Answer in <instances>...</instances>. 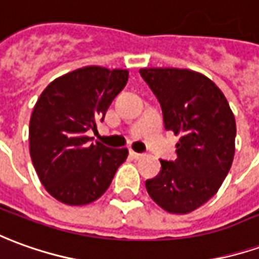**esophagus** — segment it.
<instances>
[{
  "mask_svg": "<svg viewBox=\"0 0 259 259\" xmlns=\"http://www.w3.org/2000/svg\"><path fill=\"white\" fill-rule=\"evenodd\" d=\"M130 157H132V158H135V160H140V158H142L143 157V154H140V153H136V151H133V150H130Z\"/></svg>",
  "mask_w": 259,
  "mask_h": 259,
  "instance_id": "34e87169",
  "label": "esophagus"
}]
</instances>
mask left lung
Here are the masks:
<instances>
[{
	"mask_svg": "<svg viewBox=\"0 0 259 259\" xmlns=\"http://www.w3.org/2000/svg\"><path fill=\"white\" fill-rule=\"evenodd\" d=\"M140 75L161 105L164 127L180 135L177 158L160 160L146 181L148 195L164 210L185 214L214 196L234 158L236 119L219 87L186 68H142Z\"/></svg>",
	"mask_w": 259,
	"mask_h": 259,
	"instance_id": "1",
	"label": "left lung"
}]
</instances>
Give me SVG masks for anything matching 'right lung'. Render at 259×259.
Instances as JSON below:
<instances>
[{
	"instance_id": "1",
	"label": "right lung",
	"mask_w": 259,
	"mask_h": 259,
	"mask_svg": "<svg viewBox=\"0 0 259 259\" xmlns=\"http://www.w3.org/2000/svg\"><path fill=\"white\" fill-rule=\"evenodd\" d=\"M129 78L127 70L88 66L64 74L41 92L29 123L30 158L43 186L70 206L88 205L109 188L127 148L90 143Z\"/></svg>"
}]
</instances>
